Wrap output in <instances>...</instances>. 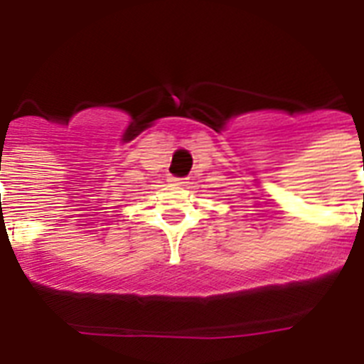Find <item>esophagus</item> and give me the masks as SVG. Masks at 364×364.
<instances>
[{"label":"esophagus","mask_w":364,"mask_h":364,"mask_svg":"<svg viewBox=\"0 0 364 364\" xmlns=\"http://www.w3.org/2000/svg\"><path fill=\"white\" fill-rule=\"evenodd\" d=\"M169 182H173V184H175V186L188 184V182H186V178H175V176H171V178H169Z\"/></svg>","instance_id":"34e87169"}]
</instances>
